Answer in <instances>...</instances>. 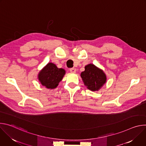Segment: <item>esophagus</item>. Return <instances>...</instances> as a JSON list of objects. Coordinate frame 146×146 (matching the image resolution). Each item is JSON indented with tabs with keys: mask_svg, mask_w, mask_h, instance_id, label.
I'll use <instances>...</instances> for the list:
<instances>
[{
	"mask_svg": "<svg viewBox=\"0 0 146 146\" xmlns=\"http://www.w3.org/2000/svg\"><path fill=\"white\" fill-rule=\"evenodd\" d=\"M70 72L71 73H76V69L74 68H70Z\"/></svg>",
	"mask_w": 146,
	"mask_h": 146,
	"instance_id": "1",
	"label": "esophagus"
}]
</instances>
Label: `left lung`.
<instances>
[{
	"mask_svg": "<svg viewBox=\"0 0 146 146\" xmlns=\"http://www.w3.org/2000/svg\"><path fill=\"white\" fill-rule=\"evenodd\" d=\"M80 76L85 86L92 91H98L107 80L103 70L92 64L85 66V70L81 73Z\"/></svg>",
	"mask_w": 146,
	"mask_h": 146,
	"instance_id": "obj_1",
	"label": "left lung"
}]
</instances>
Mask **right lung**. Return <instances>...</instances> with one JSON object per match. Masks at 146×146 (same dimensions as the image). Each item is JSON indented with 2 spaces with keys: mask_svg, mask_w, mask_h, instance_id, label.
I'll list each match as a JSON object with an SVG mask.
<instances>
[{
  "mask_svg": "<svg viewBox=\"0 0 146 146\" xmlns=\"http://www.w3.org/2000/svg\"><path fill=\"white\" fill-rule=\"evenodd\" d=\"M66 73L65 69L58 68L52 62H49L38 74V80L41 84L47 89L57 87Z\"/></svg>",
  "mask_w": 146,
  "mask_h": 146,
  "instance_id": "1",
  "label": "right lung"
}]
</instances>
